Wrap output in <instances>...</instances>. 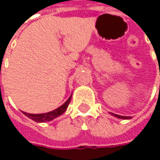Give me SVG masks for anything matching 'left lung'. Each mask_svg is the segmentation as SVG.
<instances>
[{
    "label": "left lung",
    "instance_id": "obj_1",
    "mask_svg": "<svg viewBox=\"0 0 160 160\" xmlns=\"http://www.w3.org/2000/svg\"><path fill=\"white\" fill-rule=\"evenodd\" d=\"M112 115H113L114 117H117L119 119H131L132 117L131 116H123V115H118V114H115V113H112V112H110Z\"/></svg>",
    "mask_w": 160,
    "mask_h": 160
}]
</instances>
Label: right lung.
Masks as SVG:
<instances>
[{"instance_id":"add662e5","label":"right lung","mask_w":160,"mask_h":160,"mask_svg":"<svg viewBox=\"0 0 160 160\" xmlns=\"http://www.w3.org/2000/svg\"><path fill=\"white\" fill-rule=\"evenodd\" d=\"M70 100H71V95L70 97L65 102L59 106L58 108L55 109L54 111H51L48 112H46V113H27L25 112H22V113L24 115H26L27 117H29L30 119H32L33 121L37 122V123H44V122H49L52 121L53 119L60 116L62 113H64L66 112V110L68 108L69 102H70Z\"/></svg>"}]
</instances>
